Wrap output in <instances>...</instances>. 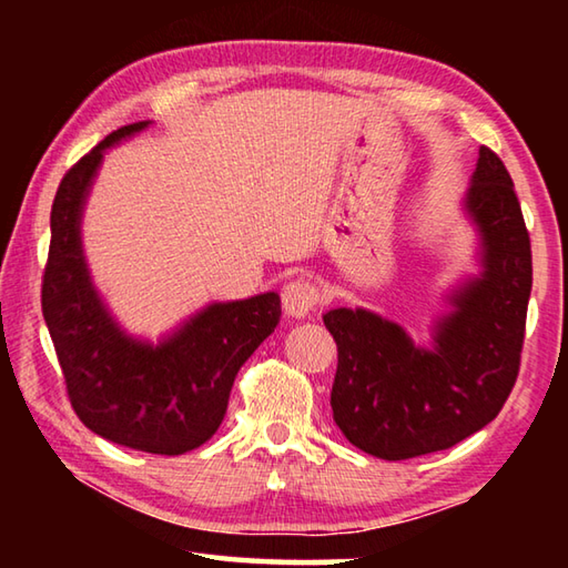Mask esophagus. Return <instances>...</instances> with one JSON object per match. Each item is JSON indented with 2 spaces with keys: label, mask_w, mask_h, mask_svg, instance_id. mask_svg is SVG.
<instances>
[{
  "label": "esophagus",
  "mask_w": 568,
  "mask_h": 568,
  "mask_svg": "<svg viewBox=\"0 0 568 568\" xmlns=\"http://www.w3.org/2000/svg\"><path fill=\"white\" fill-rule=\"evenodd\" d=\"M321 303V293L311 281L305 277H295V281L283 287V307L291 318H305L311 315Z\"/></svg>",
  "instance_id": "1"
}]
</instances>
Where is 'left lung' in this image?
I'll return each mask as SVG.
<instances>
[{
  "instance_id": "left-lung-1",
  "label": "left lung",
  "mask_w": 568,
  "mask_h": 568,
  "mask_svg": "<svg viewBox=\"0 0 568 568\" xmlns=\"http://www.w3.org/2000/svg\"><path fill=\"white\" fill-rule=\"evenodd\" d=\"M478 265L446 295L430 345L365 307L323 315L338 345L331 406L343 436L365 454L406 460L456 446L491 423L511 393L531 295V240L511 175L488 148L464 197Z\"/></svg>"
}]
</instances>
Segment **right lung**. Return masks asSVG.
<instances>
[{"label":"right lung","instance_id":"right-lung-1","mask_svg":"<svg viewBox=\"0 0 568 568\" xmlns=\"http://www.w3.org/2000/svg\"><path fill=\"white\" fill-rule=\"evenodd\" d=\"M150 128H120L62 178L50 217L42 313L72 408L94 434L134 450L180 456L213 438L235 376L281 323V295L210 303L158 343L114 321L92 283L82 215L104 152Z\"/></svg>","mask_w":568,"mask_h":568}]
</instances>
